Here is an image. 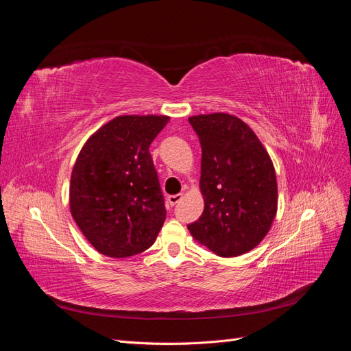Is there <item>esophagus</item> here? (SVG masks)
I'll return each mask as SVG.
<instances>
[{
  "label": "esophagus",
  "instance_id": "esophagus-1",
  "mask_svg": "<svg viewBox=\"0 0 351 351\" xmlns=\"http://www.w3.org/2000/svg\"><path fill=\"white\" fill-rule=\"evenodd\" d=\"M183 199V195L182 193H178V195H173V196H168V202H169V205L171 206H174V205H177L180 200Z\"/></svg>",
  "mask_w": 351,
  "mask_h": 351
}]
</instances>
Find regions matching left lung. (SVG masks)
<instances>
[{
	"label": "left lung",
	"mask_w": 351,
	"mask_h": 351,
	"mask_svg": "<svg viewBox=\"0 0 351 351\" xmlns=\"http://www.w3.org/2000/svg\"><path fill=\"white\" fill-rule=\"evenodd\" d=\"M202 147L204 214L187 228L222 258L252 250L277 214V178L268 152L250 127L234 115L190 117Z\"/></svg>",
	"instance_id": "left-lung-1"
}]
</instances>
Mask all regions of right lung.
Here are the masks:
<instances>
[{
    "label": "right lung",
    "instance_id": "right-lung-1",
    "mask_svg": "<svg viewBox=\"0 0 351 351\" xmlns=\"http://www.w3.org/2000/svg\"><path fill=\"white\" fill-rule=\"evenodd\" d=\"M165 115H120L90 136L73 167L71 215L105 256L149 249L167 217L149 146Z\"/></svg>",
    "mask_w": 351,
    "mask_h": 351
}]
</instances>
